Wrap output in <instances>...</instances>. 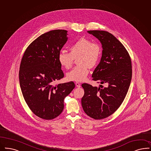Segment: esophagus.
<instances>
[{"label": "esophagus", "instance_id": "1", "mask_svg": "<svg viewBox=\"0 0 151 151\" xmlns=\"http://www.w3.org/2000/svg\"><path fill=\"white\" fill-rule=\"evenodd\" d=\"M76 85L78 88H80L81 87V83H78V82H76Z\"/></svg>", "mask_w": 151, "mask_h": 151}]
</instances>
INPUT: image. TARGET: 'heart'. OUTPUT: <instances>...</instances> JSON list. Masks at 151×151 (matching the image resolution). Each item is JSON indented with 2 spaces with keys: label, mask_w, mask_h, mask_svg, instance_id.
Returning <instances> with one entry per match:
<instances>
[{
  "label": "heart",
  "mask_w": 151,
  "mask_h": 151,
  "mask_svg": "<svg viewBox=\"0 0 151 151\" xmlns=\"http://www.w3.org/2000/svg\"><path fill=\"white\" fill-rule=\"evenodd\" d=\"M70 52L61 51L58 60L63 67L69 69L72 67L74 59H77L78 65L67 74L69 81L82 82L88 75L89 68L97 65L100 59L101 49L100 45L90 40L81 38L69 47Z\"/></svg>",
  "instance_id": "b5f03b06"
}]
</instances>
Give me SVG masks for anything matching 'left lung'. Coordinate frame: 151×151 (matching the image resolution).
I'll return each instance as SVG.
<instances>
[{
    "mask_svg": "<svg viewBox=\"0 0 151 151\" xmlns=\"http://www.w3.org/2000/svg\"><path fill=\"white\" fill-rule=\"evenodd\" d=\"M87 32L99 40L102 47L101 61L92 75V79L109 85L101 88L82 84L84 94L81 102L88 116L100 120L116 111L124 100L132 79V62L124 45L111 34L100 30Z\"/></svg>",
    "mask_w": 151,
    "mask_h": 151,
    "instance_id": "left-lung-1",
    "label": "left lung"
}]
</instances>
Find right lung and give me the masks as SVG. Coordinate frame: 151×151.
I'll return each mask as SVG.
<instances>
[{
    "label": "right lung",
    "mask_w": 151,
    "mask_h": 151,
    "mask_svg": "<svg viewBox=\"0 0 151 151\" xmlns=\"http://www.w3.org/2000/svg\"><path fill=\"white\" fill-rule=\"evenodd\" d=\"M67 31L55 29L42 34L29 45L19 72L24 99L37 116L51 120L64 109V100L75 87L73 82L55 86L64 76L58 55L67 42Z\"/></svg>",
    "instance_id": "add662e5"
}]
</instances>
